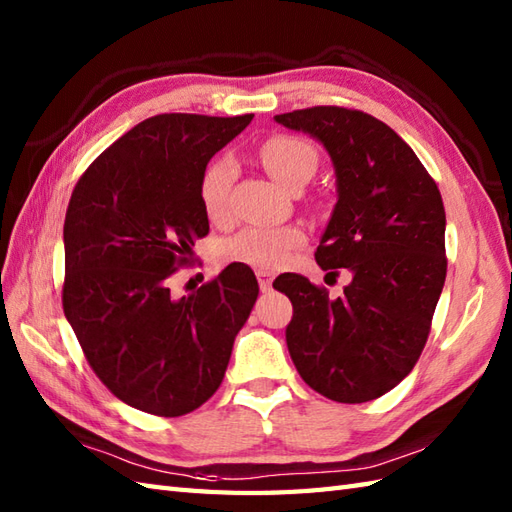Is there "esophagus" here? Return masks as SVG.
I'll return each instance as SVG.
<instances>
[{"mask_svg":"<svg viewBox=\"0 0 512 512\" xmlns=\"http://www.w3.org/2000/svg\"><path fill=\"white\" fill-rule=\"evenodd\" d=\"M257 279H259V288L264 292L273 288V275H270L268 270H257Z\"/></svg>","mask_w":512,"mask_h":512,"instance_id":"obj_1","label":"esophagus"}]
</instances>
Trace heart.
Masks as SVG:
<instances>
[{
	"mask_svg": "<svg viewBox=\"0 0 512 512\" xmlns=\"http://www.w3.org/2000/svg\"><path fill=\"white\" fill-rule=\"evenodd\" d=\"M268 176L288 189L306 184L319 165V154L308 140L290 134H275L259 145ZM235 180V162L217 158L206 167L200 182L202 209L215 224H224L231 217V187ZM306 242V231L299 224L286 226H250L222 246V257L228 262L275 270L288 262L292 250Z\"/></svg>",
	"mask_w": 512,
	"mask_h": 512,
	"instance_id": "obj_1",
	"label": "heart"
}]
</instances>
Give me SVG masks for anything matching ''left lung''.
<instances>
[{"mask_svg": "<svg viewBox=\"0 0 512 512\" xmlns=\"http://www.w3.org/2000/svg\"><path fill=\"white\" fill-rule=\"evenodd\" d=\"M275 121L328 151L336 204L314 257L323 270L352 273L336 299L301 275L275 279L292 301L290 358L321 396L374 400L411 372L427 343L447 277L442 195L413 149L374 116L321 105Z\"/></svg>", "mask_w": 512, "mask_h": 512, "instance_id": "1", "label": "left lung"}]
</instances>
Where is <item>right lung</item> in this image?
I'll return each mask as SVG.
<instances>
[{
	"label": "right lung",
	"mask_w": 512,
	"mask_h": 512,
	"mask_svg": "<svg viewBox=\"0 0 512 512\" xmlns=\"http://www.w3.org/2000/svg\"><path fill=\"white\" fill-rule=\"evenodd\" d=\"M250 121L151 116L107 147L72 191L63 312L94 374L129 407L176 418L222 385L259 295L253 270L231 264L180 299L167 279L209 233L206 165Z\"/></svg>",
	"instance_id": "obj_1"
}]
</instances>
